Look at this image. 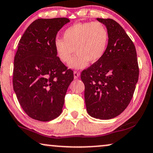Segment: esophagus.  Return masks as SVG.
<instances>
[{
  "mask_svg": "<svg viewBox=\"0 0 153 153\" xmlns=\"http://www.w3.org/2000/svg\"><path fill=\"white\" fill-rule=\"evenodd\" d=\"M79 76H80V73L79 72H78V71H74V79L79 78Z\"/></svg>",
  "mask_w": 153,
  "mask_h": 153,
  "instance_id": "1",
  "label": "esophagus"
}]
</instances>
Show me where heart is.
I'll use <instances>...</instances> for the list:
<instances>
[{
	"label": "heart",
	"mask_w": 153,
	"mask_h": 153,
	"mask_svg": "<svg viewBox=\"0 0 153 153\" xmlns=\"http://www.w3.org/2000/svg\"><path fill=\"white\" fill-rule=\"evenodd\" d=\"M109 35L104 25L99 22H79L67 27L63 39H56L54 48L56 56L63 63L74 57L69 63L71 69H84L91 63L99 62L108 48Z\"/></svg>",
	"instance_id": "b5f03b06"
}]
</instances>
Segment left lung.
<instances>
[{"mask_svg":"<svg viewBox=\"0 0 153 153\" xmlns=\"http://www.w3.org/2000/svg\"><path fill=\"white\" fill-rule=\"evenodd\" d=\"M108 30L106 52L99 62L82 71L84 99L90 116L101 120L120 115L131 102L139 76L133 41L118 22L97 18Z\"/></svg>","mask_w":153,"mask_h":153,"instance_id":"8db88e82","label":"left lung"}]
</instances>
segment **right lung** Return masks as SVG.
Listing matches in <instances>:
<instances>
[{
  "label": "right lung",
  "mask_w": 153,
  "mask_h": 153,
  "mask_svg": "<svg viewBox=\"0 0 153 153\" xmlns=\"http://www.w3.org/2000/svg\"><path fill=\"white\" fill-rule=\"evenodd\" d=\"M70 20L66 18L37 19L20 39L14 58L13 89L28 116L50 121L61 114L73 71L56 56V34Z\"/></svg>",
  "instance_id": "right-lung-1"
}]
</instances>
